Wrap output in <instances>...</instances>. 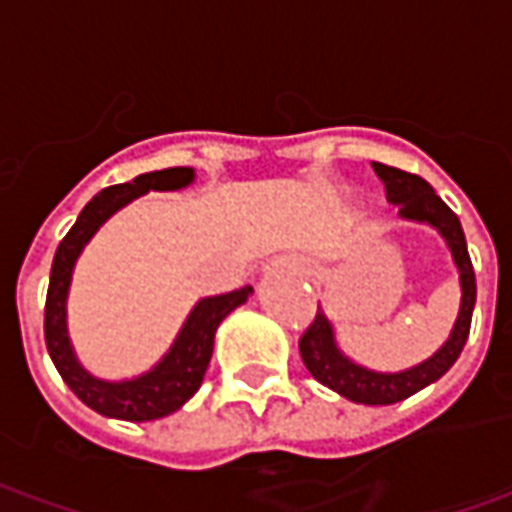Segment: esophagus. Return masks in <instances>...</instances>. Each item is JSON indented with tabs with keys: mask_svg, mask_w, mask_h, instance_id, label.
Wrapping results in <instances>:
<instances>
[{
	"mask_svg": "<svg viewBox=\"0 0 512 512\" xmlns=\"http://www.w3.org/2000/svg\"><path fill=\"white\" fill-rule=\"evenodd\" d=\"M293 268H296L299 274H310V263H304V260H299V263H293Z\"/></svg>",
	"mask_w": 512,
	"mask_h": 512,
	"instance_id": "1",
	"label": "esophagus"
}]
</instances>
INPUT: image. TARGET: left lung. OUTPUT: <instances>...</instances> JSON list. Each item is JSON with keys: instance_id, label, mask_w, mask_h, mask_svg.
Wrapping results in <instances>:
<instances>
[{"instance_id": "1", "label": "left lung", "mask_w": 512, "mask_h": 512, "mask_svg": "<svg viewBox=\"0 0 512 512\" xmlns=\"http://www.w3.org/2000/svg\"><path fill=\"white\" fill-rule=\"evenodd\" d=\"M373 169H376V175L384 183L386 200L395 202L403 219L430 224V227H436L444 235V241H447L452 252V260L458 266V274H461V310H458V321L452 326L450 340L441 345L436 354L425 359L422 365L403 370V373H376V370H367V367L351 362L337 348L332 323H329V318L321 310L315 312V321L307 326V332L301 334L299 351L312 378L334 389L337 395L348 397L354 403H365V406H389V403L406 400V397H411L419 389L439 381L455 365V359L461 356L466 337H469V326H472L477 282H474V268L472 260H469V249H466L461 222L447 208V202L430 189L428 180H422L419 175H411V172H403V169L397 167L378 164V161H373Z\"/></svg>"}]
</instances>
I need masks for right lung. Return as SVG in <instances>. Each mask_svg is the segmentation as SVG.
<instances>
[{"label": "right lung", "mask_w": 512, "mask_h": 512, "mask_svg": "<svg viewBox=\"0 0 512 512\" xmlns=\"http://www.w3.org/2000/svg\"><path fill=\"white\" fill-rule=\"evenodd\" d=\"M191 180H194L191 167H169L145 172L131 183L98 191L93 200L84 205L76 224L57 246V255L51 263L49 293H46V318H43L46 348H49L54 367L60 370L62 381L73 389V395L104 417L147 422V419L167 417L172 411H178L200 389L205 370L211 365L213 334L219 329V323L235 307H241L252 293V288H241L197 301L167 356L153 370H147L145 376L131 378V381H101L90 376L73 354L68 323H65V301H68L76 257L82 255V249L98 233V227L123 205L147 191L183 189Z\"/></svg>", "instance_id": "1"}]
</instances>
